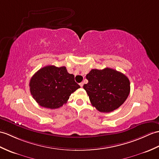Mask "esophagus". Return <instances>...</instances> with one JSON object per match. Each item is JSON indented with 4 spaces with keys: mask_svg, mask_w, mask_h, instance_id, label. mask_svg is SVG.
I'll use <instances>...</instances> for the list:
<instances>
[{
    "mask_svg": "<svg viewBox=\"0 0 159 159\" xmlns=\"http://www.w3.org/2000/svg\"><path fill=\"white\" fill-rule=\"evenodd\" d=\"M79 84H80V86L81 87H83V84H84V83H83V82H82V83H80Z\"/></svg>",
    "mask_w": 159,
    "mask_h": 159,
    "instance_id": "esophagus-1",
    "label": "esophagus"
}]
</instances>
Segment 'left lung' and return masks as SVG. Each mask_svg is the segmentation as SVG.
I'll return each mask as SVG.
<instances>
[{
    "mask_svg": "<svg viewBox=\"0 0 159 159\" xmlns=\"http://www.w3.org/2000/svg\"><path fill=\"white\" fill-rule=\"evenodd\" d=\"M86 79L89 82L83 85L84 89L92 106L99 112H110L119 108L129 94V80L114 69H92Z\"/></svg>",
    "mask_w": 159,
    "mask_h": 159,
    "instance_id": "left-lung-1",
    "label": "left lung"
}]
</instances>
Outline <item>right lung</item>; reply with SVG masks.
Listing matches in <instances>:
<instances>
[{
    "label": "right lung",
    "mask_w": 159,
    "mask_h": 159,
    "mask_svg": "<svg viewBox=\"0 0 159 159\" xmlns=\"http://www.w3.org/2000/svg\"><path fill=\"white\" fill-rule=\"evenodd\" d=\"M30 91L36 102L42 107L58 108L68 100L80 85L75 76L69 74L65 66H47L40 68L30 80Z\"/></svg>",
    "instance_id": "right-lung-1"
}]
</instances>
